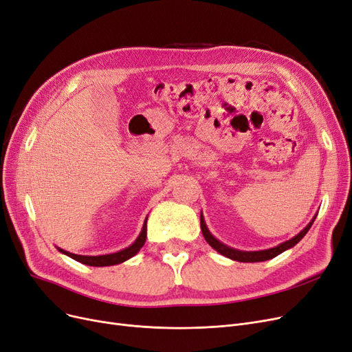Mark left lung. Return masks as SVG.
I'll use <instances>...</instances> for the list:
<instances>
[{"label": "left lung", "mask_w": 352, "mask_h": 352, "mask_svg": "<svg viewBox=\"0 0 352 352\" xmlns=\"http://www.w3.org/2000/svg\"><path fill=\"white\" fill-rule=\"evenodd\" d=\"M316 216L310 220L309 225L300 232L297 233L296 236H293L292 239L285 241L277 246H274V248H270V250H263V251H241V250H235L232 248V246H228L225 245L223 242H220L219 239H216L212 232L209 230V228H207L206 222H204V216L203 213H200V225H201V232H203V236L204 239L207 241V243H209L213 250H216L219 254H222L223 256L226 258H230L233 259V261H239V263H261V261H267V259H271L274 258L277 255H280L281 252L287 251L290 248H293V246L296 243H298L302 241V238L306 235V233L309 232L310 226L314 225Z\"/></svg>", "instance_id": "left-lung-1"}]
</instances>
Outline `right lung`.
Segmentation results:
<instances>
[{
  "label": "right lung",
  "mask_w": 352,
  "mask_h": 352,
  "mask_svg": "<svg viewBox=\"0 0 352 352\" xmlns=\"http://www.w3.org/2000/svg\"><path fill=\"white\" fill-rule=\"evenodd\" d=\"M146 220H148V217L145 219V223H143L142 230L139 233V236L136 238V241L132 245H129L127 248L122 250V251H117V252H113V254H106V255H78V254H72V252H68L65 250H60V248H58V246H56V248H58L59 252L71 256L72 259H75V261L85 264V265H91V267H109V265L122 264V263L127 261V259L135 256L140 251L142 246L145 245V241H146Z\"/></svg>",
  "instance_id": "1"
}]
</instances>
